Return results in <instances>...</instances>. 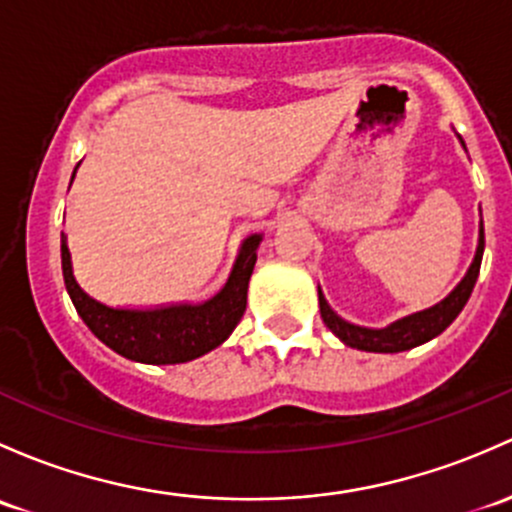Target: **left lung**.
Wrapping results in <instances>:
<instances>
[{
  "instance_id": "obj_1",
  "label": "left lung",
  "mask_w": 512,
  "mask_h": 512,
  "mask_svg": "<svg viewBox=\"0 0 512 512\" xmlns=\"http://www.w3.org/2000/svg\"><path fill=\"white\" fill-rule=\"evenodd\" d=\"M461 144H464V139H461ZM483 245H486V238H483V223H481L476 257H473L469 272H466V277L461 279L459 287H456L444 301L434 304L432 309H424L412 316H405V319L395 321V324H390L387 328H365V326L348 324L346 319H341V316L328 306V301L324 299V294H321V287H319L321 319H324V324L331 328V331L336 333L346 346L358 348V351L400 353V351H410L414 346H422V343L432 341L434 336H439V333L444 331V328L449 326L466 306V301H469L473 292V284H476L478 279V272H481Z\"/></svg>"
}]
</instances>
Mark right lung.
<instances>
[{"mask_svg":"<svg viewBox=\"0 0 512 512\" xmlns=\"http://www.w3.org/2000/svg\"><path fill=\"white\" fill-rule=\"evenodd\" d=\"M75 176V171H73ZM262 235H250L240 247L228 282L215 297L201 304H166L152 309L107 306L75 282L66 235L61 233V265L66 289L85 326L112 348L137 363L174 365L201 358L233 333L247 306V284L255 270Z\"/></svg>","mask_w":512,"mask_h":512,"instance_id":"right-lung-1","label":"right lung"}]
</instances>
